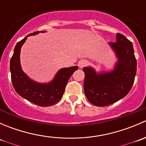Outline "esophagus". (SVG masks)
Masks as SVG:
<instances>
[{"instance_id":"34e87169","label":"esophagus","mask_w":146,"mask_h":146,"mask_svg":"<svg viewBox=\"0 0 146 146\" xmlns=\"http://www.w3.org/2000/svg\"><path fill=\"white\" fill-rule=\"evenodd\" d=\"M88 64V62L87 61H85V60H81V61H79L78 63V66L80 68H82L84 67V66H87V65Z\"/></svg>"}]
</instances>
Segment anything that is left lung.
Instances as JSON below:
<instances>
[{
    "instance_id": "left-lung-1",
    "label": "left lung",
    "mask_w": 146,
    "mask_h": 146,
    "mask_svg": "<svg viewBox=\"0 0 146 146\" xmlns=\"http://www.w3.org/2000/svg\"><path fill=\"white\" fill-rule=\"evenodd\" d=\"M116 39V42H110L119 58L114 70L97 74L92 68L82 69L85 96L98 107L110 105L124 98L134 82L137 62L133 44L121 34L117 33Z\"/></svg>"
}]
</instances>
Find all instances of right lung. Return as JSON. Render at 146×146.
Listing matches in <instances>:
<instances>
[{
  "label": "right lung",
  "mask_w": 146,
  "mask_h": 146,
  "mask_svg": "<svg viewBox=\"0 0 146 146\" xmlns=\"http://www.w3.org/2000/svg\"><path fill=\"white\" fill-rule=\"evenodd\" d=\"M38 32L29 34L16 44L10 63L11 80L13 88L19 95L36 105L49 107L56 104L62 98L69 78L78 67L73 66L61 69L56 75L54 80L48 84L37 83L29 79L23 73L20 66V48L28 36L36 35Z\"/></svg>",
  "instance_id": "right-lung-1"
}]
</instances>
